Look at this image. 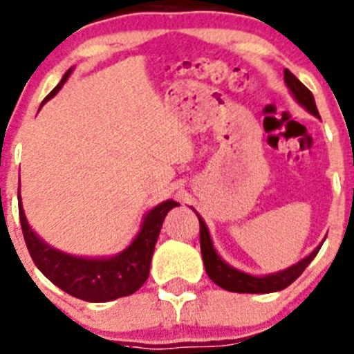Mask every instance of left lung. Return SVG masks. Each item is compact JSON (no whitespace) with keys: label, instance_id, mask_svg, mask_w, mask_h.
Here are the masks:
<instances>
[{"label":"left lung","instance_id":"obj_1","mask_svg":"<svg viewBox=\"0 0 354 354\" xmlns=\"http://www.w3.org/2000/svg\"><path fill=\"white\" fill-rule=\"evenodd\" d=\"M284 82L289 87V91L292 92V95L296 97V101L303 106L305 109H308L310 113L315 114L319 118V111H317L315 99H313L312 92L295 77L289 70H284ZM197 214V212H195ZM200 223V250H202V259L203 266H205L207 274H209L210 279L221 286L226 291L233 292H274L281 291V289L288 288L289 284L295 283L299 276L303 274V270L308 267V263L315 259V255L319 253L320 246L317 250H313L306 259H303L301 262H298L296 266L289 267V269L283 270V272L272 274V276H263V277H255L248 276V274L240 272V270L233 269L227 263H224L221 260V257L217 255L216 250H214L212 241H210L209 231H207L205 223L202 221V217L198 216Z\"/></svg>","mask_w":354,"mask_h":354}]
</instances>
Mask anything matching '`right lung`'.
<instances>
[{
  "label": "right lung",
  "mask_w": 354,
  "mask_h": 354,
  "mask_svg": "<svg viewBox=\"0 0 354 354\" xmlns=\"http://www.w3.org/2000/svg\"><path fill=\"white\" fill-rule=\"evenodd\" d=\"M70 71L71 70H68L63 75L62 82L49 92L44 102L62 88ZM176 205L178 203L173 202V200H166V202L159 203L156 209H152L145 216L140 233L137 234L133 243L128 246L123 253L113 257V259L97 260L77 259V257L66 255V253H62L42 243L27 224L22 202L19 203V214L25 245H27L28 253H30L37 269L53 284H56L68 295L75 296L78 299H85V301L102 303L133 295L147 281L152 253H154V246L157 238H159L162 221L166 214Z\"/></svg>",
  "instance_id": "obj_1"
}]
</instances>
